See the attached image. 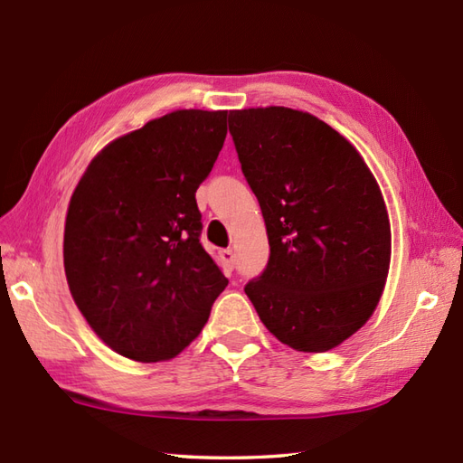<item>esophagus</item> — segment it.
I'll return each mask as SVG.
<instances>
[{
    "instance_id": "obj_1",
    "label": "esophagus",
    "mask_w": 463,
    "mask_h": 463,
    "mask_svg": "<svg viewBox=\"0 0 463 463\" xmlns=\"http://www.w3.org/2000/svg\"><path fill=\"white\" fill-rule=\"evenodd\" d=\"M221 259L224 262V267L229 269V270H232V267H234V252H232V249H222L221 250Z\"/></svg>"
}]
</instances>
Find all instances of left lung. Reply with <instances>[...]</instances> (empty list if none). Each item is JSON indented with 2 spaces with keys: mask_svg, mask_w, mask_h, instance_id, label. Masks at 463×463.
Masks as SVG:
<instances>
[{
  "mask_svg": "<svg viewBox=\"0 0 463 463\" xmlns=\"http://www.w3.org/2000/svg\"><path fill=\"white\" fill-rule=\"evenodd\" d=\"M229 128L270 247L265 273L244 293L280 343L335 349L383 295L392 224L382 188L345 136L309 112L231 110Z\"/></svg>",
  "mask_w": 463,
  "mask_h": 463,
  "instance_id": "left-lung-1",
  "label": "left lung"
}]
</instances>
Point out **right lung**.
<instances>
[{
  "instance_id": "1",
  "label": "right lung",
  "mask_w": 463,
  "mask_h": 463,
  "mask_svg": "<svg viewBox=\"0 0 463 463\" xmlns=\"http://www.w3.org/2000/svg\"><path fill=\"white\" fill-rule=\"evenodd\" d=\"M226 138V110H175L99 150L70 198L63 269L90 327L118 355L183 353L229 285L203 249L194 193Z\"/></svg>"
}]
</instances>
